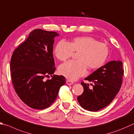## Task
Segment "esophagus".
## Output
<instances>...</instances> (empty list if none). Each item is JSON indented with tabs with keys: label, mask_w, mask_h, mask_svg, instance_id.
Instances as JSON below:
<instances>
[{
	"label": "esophagus",
	"mask_w": 134,
	"mask_h": 134,
	"mask_svg": "<svg viewBox=\"0 0 134 134\" xmlns=\"http://www.w3.org/2000/svg\"><path fill=\"white\" fill-rule=\"evenodd\" d=\"M66 83L68 84V85H72V84H73V82L72 81H70V80H67V81H66Z\"/></svg>",
	"instance_id": "esophagus-1"
}]
</instances>
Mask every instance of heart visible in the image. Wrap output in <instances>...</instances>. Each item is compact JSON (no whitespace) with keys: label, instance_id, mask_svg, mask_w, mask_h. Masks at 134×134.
Returning <instances> with one entry per match:
<instances>
[{"label":"heart","instance_id":"heart-1","mask_svg":"<svg viewBox=\"0 0 134 134\" xmlns=\"http://www.w3.org/2000/svg\"><path fill=\"white\" fill-rule=\"evenodd\" d=\"M79 53L77 60L69 61L60 65L59 71L67 79L75 80L87 74V66L96 70L105 64L109 55V48L105 43L99 42L90 36L75 37L70 43L60 41L55 46L54 54L58 60L65 62L74 54Z\"/></svg>","mask_w":134,"mask_h":134}]
</instances>
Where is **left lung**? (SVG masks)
<instances>
[{
  "label": "left lung",
  "instance_id": "1",
  "mask_svg": "<svg viewBox=\"0 0 134 134\" xmlns=\"http://www.w3.org/2000/svg\"><path fill=\"white\" fill-rule=\"evenodd\" d=\"M124 69L121 61H111L92 72L86 79L92 86L81 82L84 91L78 96L81 107L90 111H97L110 104L120 91L122 83Z\"/></svg>",
  "mask_w": 134,
  "mask_h": 134
}]
</instances>
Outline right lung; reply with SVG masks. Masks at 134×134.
Wrapping results in <instances>:
<instances>
[{
    "label": "right lung",
    "mask_w": 134,
    "mask_h": 134,
    "mask_svg": "<svg viewBox=\"0 0 134 134\" xmlns=\"http://www.w3.org/2000/svg\"><path fill=\"white\" fill-rule=\"evenodd\" d=\"M58 36L55 31L35 29L12 54L10 70L14 88L21 100L32 108L50 107L65 83L63 75H52L55 70L54 38ZM49 75L52 79H43Z\"/></svg>",
    "instance_id": "add662e5"
}]
</instances>
